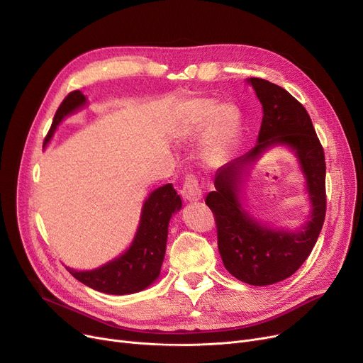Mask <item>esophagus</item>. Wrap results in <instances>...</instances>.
Here are the masks:
<instances>
[{
  "label": "esophagus",
  "mask_w": 363,
  "mask_h": 363,
  "mask_svg": "<svg viewBox=\"0 0 363 363\" xmlns=\"http://www.w3.org/2000/svg\"><path fill=\"white\" fill-rule=\"evenodd\" d=\"M181 194L184 197V200L189 201V203H194V201L201 200L203 191H201V188H200L199 181H197L196 177L188 175L185 178V182H184L182 188H181Z\"/></svg>",
  "instance_id": "esophagus-1"
}]
</instances>
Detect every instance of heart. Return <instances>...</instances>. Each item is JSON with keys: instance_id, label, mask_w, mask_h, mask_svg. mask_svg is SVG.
<instances>
[{"instance_id": "1", "label": "heart", "mask_w": 363, "mask_h": 363, "mask_svg": "<svg viewBox=\"0 0 363 363\" xmlns=\"http://www.w3.org/2000/svg\"><path fill=\"white\" fill-rule=\"evenodd\" d=\"M172 126L181 138H191L204 128L203 157L215 166L234 151L241 135V114L231 103L216 104L212 99L196 97L175 108Z\"/></svg>"}]
</instances>
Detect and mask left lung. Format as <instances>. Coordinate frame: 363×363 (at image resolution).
<instances>
[{
	"mask_svg": "<svg viewBox=\"0 0 363 363\" xmlns=\"http://www.w3.org/2000/svg\"><path fill=\"white\" fill-rule=\"evenodd\" d=\"M247 84L263 110L257 144L216 170V189L207 194L206 204L216 219L226 271L245 284L271 285L291 277L316 244L327 211L325 156L306 108L289 91L259 78H247ZM274 146L290 149L305 177L311 212L294 230L263 224L243 206L242 189L250 170Z\"/></svg>",
	"mask_w": 363,
	"mask_h": 363,
	"instance_id": "obj_1",
	"label": "left lung"
}]
</instances>
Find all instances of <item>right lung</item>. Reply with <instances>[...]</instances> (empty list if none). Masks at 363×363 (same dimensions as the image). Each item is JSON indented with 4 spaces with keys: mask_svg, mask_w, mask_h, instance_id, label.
I'll use <instances>...</instances> for the list:
<instances>
[{
    "mask_svg": "<svg viewBox=\"0 0 363 363\" xmlns=\"http://www.w3.org/2000/svg\"><path fill=\"white\" fill-rule=\"evenodd\" d=\"M88 104L81 91H73L55 111L51 129L45 138L47 145L59 125L70 114ZM182 200L172 184L156 188L145 199L137 233L128 249L113 260L89 271H76L66 266V269L89 289L106 294L125 296L148 289L155 282L162 269L166 253L167 228L170 218L179 212Z\"/></svg>",
    "mask_w": 363,
    "mask_h": 363,
    "instance_id": "add662e5",
    "label": "right lung"
}]
</instances>
